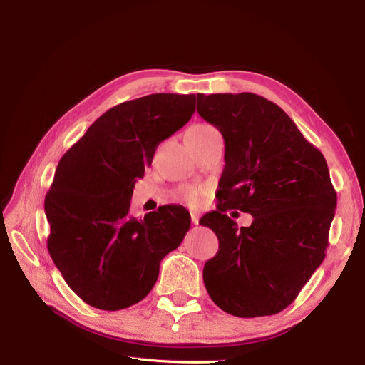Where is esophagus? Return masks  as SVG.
<instances>
[{"label":"esophagus","mask_w":365,"mask_h":365,"mask_svg":"<svg viewBox=\"0 0 365 365\" xmlns=\"http://www.w3.org/2000/svg\"><path fill=\"white\" fill-rule=\"evenodd\" d=\"M192 222H193L195 225L200 224V216H197L196 213H192Z\"/></svg>","instance_id":"esophagus-1"}]
</instances>
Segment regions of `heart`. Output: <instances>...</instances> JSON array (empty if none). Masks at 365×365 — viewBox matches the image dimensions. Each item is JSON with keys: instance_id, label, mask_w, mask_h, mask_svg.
I'll list each match as a JSON object with an SVG mask.
<instances>
[{"instance_id": "b5f03b06", "label": "heart", "mask_w": 365, "mask_h": 365, "mask_svg": "<svg viewBox=\"0 0 365 365\" xmlns=\"http://www.w3.org/2000/svg\"><path fill=\"white\" fill-rule=\"evenodd\" d=\"M202 128H210V126L200 125V126H193L192 129H202ZM204 193L205 192L202 189H200V187H185V189L181 192V197H182L184 202H187L192 207H196V205L201 204Z\"/></svg>"}]
</instances>
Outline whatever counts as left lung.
<instances>
[{
	"instance_id": "left-lung-1",
	"label": "left lung",
	"mask_w": 365,
	"mask_h": 365,
	"mask_svg": "<svg viewBox=\"0 0 365 365\" xmlns=\"http://www.w3.org/2000/svg\"><path fill=\"white\" fill-rule=\"evenodd\" d=\"M197 113L225 141L219 202L200 220L219 240L204 267L205 289L235 317L279 314L326 257L336 208L327 163L280 106L257 94H197ZM231 207L253 224L237 229Z\"/></svg>"
}]
</instances>
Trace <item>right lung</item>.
Masks as SVG:
<instances>
[{
  "label": "right lung",
  "mask_w": 365,
  "mask_h": 365,
  "mask_svg": "<svg viewBox=\"0 0 365 365\" xmlns=\"http://www.w3.org/2000/svg\"><path fill=\"white\" fill-rule=\"evenodd\" d=\"M195 94H149L109 109L61 158L46 196L47 247L85 303L120 311L145 298L160 263L190 228L182 205L129 215L137 180L157 146L195 113Z\"/></svg>",
  "instance_id": "1"
}]
</instances>
